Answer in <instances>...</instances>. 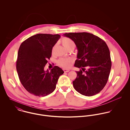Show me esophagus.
<instances>
[{"label": "esophagus", "instance_id": "34e87169", "mask_svg": "<svg viewBox=\"0 0 130 130\" xmlns=\"http://www.w3.org/2000/svg\"><path fill=\"white\" fill-rule=\"evenodd\" d=\"M63 71H64V72H65V73H68V72H69L70 71V70H69V69H63Z\"/></svg>", "mask_w": 130, "mask_h": 130}]
</instances>
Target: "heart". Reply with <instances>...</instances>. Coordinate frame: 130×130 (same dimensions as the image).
I'll return each mask as SVG.
<instances>
[{
    "label": "heart",
    "mask_w": 130,
    "mask_h": 130,
    "mask_svg": "<svg viewBox=\"0 0 130 130\" xmlns=\"http://www.w3.org/2000/svg\"><path fill=\"white\" fill-rule=\"evenodd\" d=\"M61 42L63 46L64 47V48L67 50L71 48L75 47V43L74 41L70 38L63 37L61 40ZM55 46H56L55 45L54 46V47L52 48V54L54 53ZM72 62V59L71 58H60L57 60L58 64L64 68H69L71 66Z\"/></svg>",
    "instance_id": "obj_1"
}]
</instances>
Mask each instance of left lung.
Returning <instances> with one entry per match:
<instances>
[{
	"label": "left lung",
	"mask_w": 130,
	"mask_h": 130,
	"mask_svg": "<svg viewBox=\"0 0 130 130\" xmlns=\"http://www.w3.org/2000/svg\"><path fill=\"white\" fill-rule=\"evenodd\" d=\"M63 35L74 41L78 51L74 66L82 70L76 71L77 76L73 82L74 89L88 96L100 93L108 82L111 69L110 53L106 43L88 32Z\"/></svg>",
	"instance_id": "1"
}]
</instances>
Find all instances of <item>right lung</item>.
Listing matches in <instances>:
<instances>
[{"label": "right lung", "instance_id": "1", "mask_svg": "<svg viewBox=\"0 0 130 130\" xmlns=\"http://www.w3.org/2000/svg\"><path fill=\"white\" fill-rule=\"evenodd\" d=\"M59 35L37 34L28 38L20 45L17 61L19 80L30 93L44 96L53 93L60 75L64 72L57 66L44 71L47 59L58 40Z\"/></svg>", "mask_w": 130, "mask_h": 130}]
</instances>
